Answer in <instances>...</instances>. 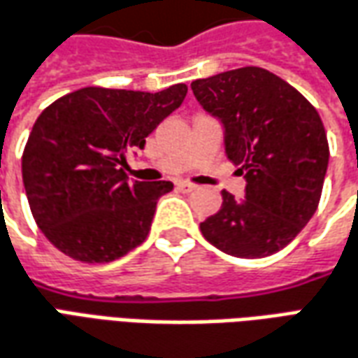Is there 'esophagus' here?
Listing matches in <instances>:
<instances>
[{
	"label": "esophagus",
	"instance_id": "34e87169",
	"mask_svg": "<svg viewBox=\"0 0 358 358\" xmlns=\"http://www.w3.org/2000/svg\"><path fill=\"white\" fill-rule=\"evenodd\" d=\"M196 187H197L196 184H187V182H180V184H178L180 192H186V194H187V192H194Z\"/></svg>",
	"mask_w": 358,
	"mask_h": 358
}]
</instances>
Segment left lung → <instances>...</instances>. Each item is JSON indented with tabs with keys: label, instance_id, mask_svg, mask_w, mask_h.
I'll return each mask as SVG.
<instances>
[{
	"label": "left lung",
	"instance_id": "obj_1",
	"mask_svg": "<svg viewBox=\"0 0 358 358\" xmlns=\"http://www.w3.org/2000/svg\"><path fill=\"white\" fill-rule=\"evenodd\" d=\"M192 91L222 122L227 157L246 178L244 199L222 189L221 209L199 224L201 234L231 256H271L318 209L329 161L318 110L256 66L197 79Z\"/></svg>",
	"mask_w": 358,
	"mask_h": 358
}]
</instances>
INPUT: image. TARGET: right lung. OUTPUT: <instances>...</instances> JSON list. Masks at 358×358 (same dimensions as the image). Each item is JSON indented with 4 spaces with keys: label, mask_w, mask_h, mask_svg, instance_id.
<instances>
[{
    "label": "right lung",
    "mask_w": 358,
    "mask_h": 358,
    "mask_svg": "<svg viewBox=\"0 0 358 358\" xmlns=\"http://www.w3.org/2000/svg\"><path fill=\"white\" fill-rule=\"evenodd\" d=\"M184 83L161 92L85 87L52 102L22 153V184L42 234L66 256L108 264L151 231L172 182H137L126 157L186 99Z\"/></svg>",
    "instance_id": "right-lung-1"
}]
</instances>
